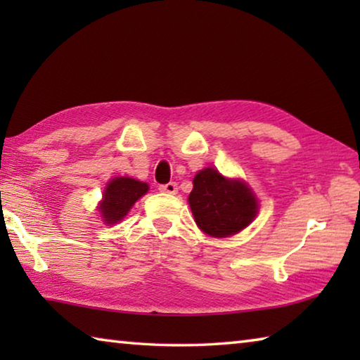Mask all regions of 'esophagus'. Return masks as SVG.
Listing matches in <instances>:
<instances>
[{
    "label": "esophagus",
    "mask_w": 360,
    "mask_h": 360,
    "mask_svg": "<svg viewBox=\"0 0 360 360\" xmlns=\"http://www.w3.org/2000/svg\"><path fill=\"white\" fill-rule=\"evenodd\" d=\"M160 192L169 193V195L178 193V184H176V182H168L165 186H160Z\"/></svg>",
    "instance_id": "esophagus-1"
}]
</instances>
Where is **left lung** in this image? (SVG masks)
<instances>
[{
  "label": "left lung",
  "mask_w": 360,
  "mask_h": 360,
  "mask_svg": "<svg viewBox=\"0 0 360 360\" xmlns=\"http://www.w3.org/2000/svg\"><path fill=\"white\" fill-rule=\"evenodd\" d=\"M188 205L198 229L214 238L238 233L259 212L252 188L240 179L225 178L214 168L195 174Z\"/></svg>",
  "instance_id": "8db88e82"
}]
</instances>
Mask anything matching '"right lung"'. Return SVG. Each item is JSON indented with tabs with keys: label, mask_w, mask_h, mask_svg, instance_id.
Here are the masks:
<instances>
[{
	"label": "right lung",
	"mask_w": 360,
	"mask_h": 360,
	"mask_svg": "<svg viewBox=\"0 0 360 360\" xmlns=\"http://www.w3.org/2000/svg\"><path fill=\"white\" fill-rule=\"evenodd\" d=\"M148 191L149 186L146 182L127 176L109 181L98 206L103 222L109 225L120 222Z\"/></svg>",
	"instance_id": "add662e5"
}]
</instances>
